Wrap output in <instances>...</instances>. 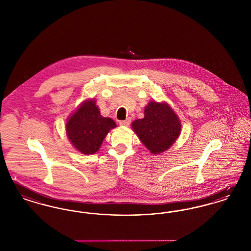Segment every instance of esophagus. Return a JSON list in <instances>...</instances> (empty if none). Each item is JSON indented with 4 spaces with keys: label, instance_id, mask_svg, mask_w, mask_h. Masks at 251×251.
Returning a JSON list of instances; mask_svg holds the SVG:
<instances>
[{
    "label": "esophagus",
    "instance_id": "34e87169",
    "mask_svg": "<svg viewBox=\"0 0 251 251\" xmlns=\"http://www.w3.org/2000/svg\"><path fill=\"white\" fill-rule=\"evenodd\" d=\"M131 123V119H127L125 120H120V126H129Z\"/></svg>",
    "mask_w": 251,
    "mask_h": 251
}]
</instances>
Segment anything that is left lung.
<instances>
[{
  "label": "left lung",
  "instance_id": "obj_1",
  "mask_svg": "<svg viewBox=\"0 0 251 251\" xmlns=\"http://www.w3.org/2000/svg\"><path fill=\"white\" fill-rule=\"evenodd\" d=\"M131 128L152 154L168 150L180 133V120L167 102L150 101L144 110V118L134 120Z\"/></svg>",
  "mask_w": 251,
  "mask_h": 251
}]
</instances>
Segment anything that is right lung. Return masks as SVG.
<instances>
[{"mask_svg": "<svg viewBox=\"0 0 251 251\" xmlns=\"http://www.w3.org/2000/svg\"><path fill=\"white\" fill-rule=\"evenodd\" d=\"M117 127L110 118H103L94 100H86L67 120L69 140L83 154H94L110 130Z\"/></svg>", "mask_w": 251, "mask_h": 251, "instance_id": "obj_1", "label": "right lung"}]
</instances>
